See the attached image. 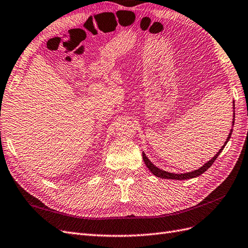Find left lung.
Masks as SVG:
<instances>
[{
    "label": "left lung",
    "mask_w": 248,
    "mask_h": 248,
    "mask_svg": "<svg viewBox=\"0 0 248 248\" xmlns=\"http://www.w3.org/2000/svg\"><path fill=\"white\" fill-rule=\"evenodd\" d=\"M233 108H235V102H233ZM233 123H235V111H233V121H232V125H233ZM232 132V130H231L229 137H227V139H226V142H225V143H224V145L222 146V148L218 151L217 155H216L215 156H214L211 160H209V162H207L206 164H204V165L202 167V168H199L198 170H195V171L188 172V173H184V174H174V173L166 172V171H164V170H160V169H158L157 167H155V165H153V164L150 162V160L148 159V157L146 156L145 153H143V159H144V162H145V164H146V166H147V168H148V169H149L153 174H155V176L160 177V178L183 180V179H189V178L197 177V176H199V175H202V174L203 172H205V171H206L207 169H209L210 167L214 164V162H215L216 158L218 157V155H219L220 153H221V151L223 150V148H224V146L226 145V143L229 142V140L231 139Z\"/></svg>",
    "instance_id": "left-lung-1"
}]
</instances>
